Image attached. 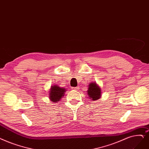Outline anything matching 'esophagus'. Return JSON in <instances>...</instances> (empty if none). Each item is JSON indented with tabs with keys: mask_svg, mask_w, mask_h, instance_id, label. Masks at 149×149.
<instances>
[{
	"mask_svg": "<svg viewBox=\"0 0 149 149\" xmlns=\"http://www.w3.org/2000/svg\"><path fill=\"white\" fill-rule=\"evenodd\" d=\"M72 89L75 90V91H78L79 89V87H73Z\"/></svg>",
	"mask_w": 149,
	"mask_h": 149,
	"instance_id": "obj_1",
	"label": "esophagus"
}]
</instances>
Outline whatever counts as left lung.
<instances>
[{
    "label": "left lung",
    "mask_w": 149,
    "mask_h": 149,
    "mask_svg": "<svg viewBox=\"0 0 149 149\" xmlns=\"http://www.w3.org/2000/svg\"><path fill=\"white\" fill-rule=\"evenodd\" d=\"M87 93L88 96L93 100H97L101 97V89L96 83H91L88 85Z\"/></svg>",
    "instance_id": "1"
}]
</instances>
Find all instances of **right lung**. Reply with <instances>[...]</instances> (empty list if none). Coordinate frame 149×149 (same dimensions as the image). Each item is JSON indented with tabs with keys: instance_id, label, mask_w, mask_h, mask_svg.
<instances>
[{
	"instance_id": "obj_1",
	"label": "right lung",
	"mask_w": 149,
	"mask_h": 149,
	"mask_svg": "<svg viewBox=\"0 0 149 149\" xmlns=\"http://www.w3.org/2000/svg\"><path fill=\"white\" fill-rule=\"evenodd\" d=\"M66 91L65 88H61L58 85H53L50 87L49 97L52 102H58L63 98Z\"/></svg>"
}]
</instances>
